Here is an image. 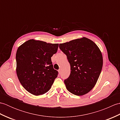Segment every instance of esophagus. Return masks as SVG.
Masks as SVG:
<instances>
[{
	"label": "esophagus",
	"mask_w": 120,
	"mask_h": 120,
	"mask_svg": "<svg viewBox=\"0 0 120 120\" xmlns=\"http://www.w3.org/2000/svg\"><path fill=\"white\" fill-rule=\"evenodd\" d=\"M61 69H59L58 70V72L59 74H61Z\"/></svg>",
	"instance_id": "obj_1"
}]
</instances>
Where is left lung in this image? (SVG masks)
Masks as SVG:
<instances>
[{
	"mask_svg": "<svg viewBox=\"0 0 120 120\" xmlns=\"http://www.w3.org/2000/svg\"><path fill=\"white\" fill-rule=\"evenodd\" d=\"M71 66L69 77L64 80L67 90L76 95L89 92L97 82L102 69L101 51L95 43L83 37L59 44Z\"/></svg>",
	"mask_w": 120,
	"mask_h": 120,
	"instance_id": "8db88e82",
	"label": "left lung"
}]
</instances>
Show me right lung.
Instances as JSON below:
<instances>
[{"mask_svg":"<svg viewBox=\"0 0 120 120\" xmlns=\"http://www.w3.org/2000/svg\"><path fill=\"white\" fill-rule=\"evenodd\" d=\"M58 44L29 40L19 46L16 54V74L26 90L40 95L50 90L58 71L53 69L51 57L57 52Z\"/></svg>","mask_w":120,"mask_h":120,"instance_id":"right-lung-1","label":"right lung"}]
</instances>
